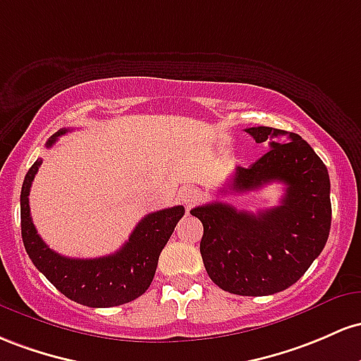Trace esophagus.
<instances>
[{"instance_id":"obj_1","label":"esophagus","mask_w":361,"mask_h":361,"mask_svg":"<svg viewBox=\"0 0 361 361\" xmlns=\"http://www.w3.org/2000/svg\"><path fill=\"white\" fill-rule=\"evenodd\" d=\"M200 192L194 191V189L182 188L179 191V200L182 201V204H184L185 208H191V206L196 204V202L200 201Z\"/></svg>"}]
</instances>
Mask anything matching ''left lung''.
<instances>
[{
  "label": "left lung",
  "mask_w": 361,
  "mask_h": 361,
  "mask_svg": "<svg viewBox=\"0 0 361 361\" xmlns=\"http://www.w3.org/2000/svg\"><path fill=\"white\" fill-rule=\"evenodd\" d=\"M245 131L269 152L249 169H235L226 189L244 194L281 182L279 206L249 213L214 201L191 214L204 228L200 250L214 285L228 293L264 297L297 283L322 252L331 230V182L324 161L302 136L266 126Z\"/></svg>",
  "instance_id": "1"
}]
</instances>
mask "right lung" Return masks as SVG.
Wrapping results in <instances>:
<instances>
[{
	"label": "right lung",
	"instance_id": "obj_1",
	"mask_svg": "<svg viewBox=\"0 0 361 361\" xmlns=\"http://www.w3.org/2000/svg\"><path fill=\"white\" fill-rule=\"evenodd\" d=\"M70 129H61L51 136L46 147L51 148L56 140ZM42 164L37 159L28 169L20 194V218L22 238L28 257L64 297L95 309L117 307L141 297L155 276L161 249L169 242L177 221L184 216V206L148 213L129 240L114 254L95 259H73L54 252L39 237L30 216L28 194L32 182Z\"/></svg>",
	"mask_w": 361,
	"mask_h": 361
}]
</instances>
